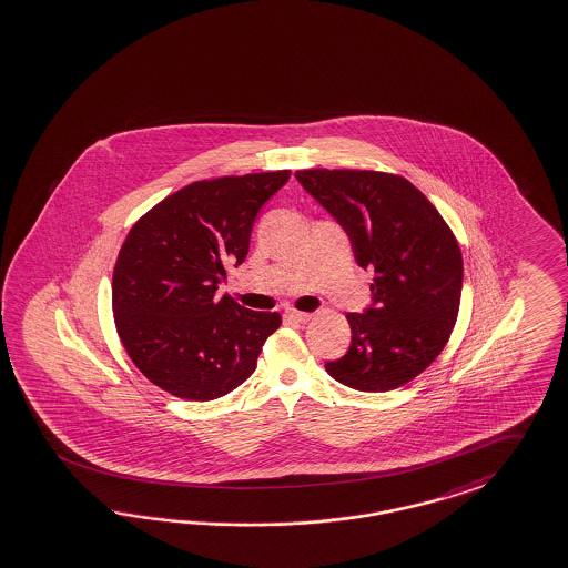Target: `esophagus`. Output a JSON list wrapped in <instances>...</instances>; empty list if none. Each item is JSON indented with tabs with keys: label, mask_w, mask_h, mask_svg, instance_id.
<instances>
[{
	"label": "esophagus",
	"mask_w": 568,
	"mask_h": 568,
	"mask_svg": "<svg viewBox=\"0 0 568 568\" xmlns=\"http://www.w3.org/2000/svg\"><path fill=\"white\" fill-rule=\"evenodd\" d=\"M286 315L294 320V322H298V324H305V322H310L312 320V314H305V312H296V310H288Z\"/></svg>",
	"instance_id": "1"
}]
</instances>
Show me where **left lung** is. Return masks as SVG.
I'll use <instances>...</instances> for the list:
<instances>
[{
  "instance_id": "obj_1",
  "label": "left lung",
  "mask_w": 568,
  "mask_h": 568,
  "mask_svg": "<svg viewBox=\"0 0 568 568\" xmlns=\"http://www.w3.org/2000/svg\"><path fill=\"white\" fill-rule=\"evenodd\" d=\"M298 183L347 232L357 265L373 270L377 307L347 314L349 352L326 373L357 392H389L440 356L462 303L459 242L436 206L392 172L296 170Z\"/></svg>"
}]
</instances>
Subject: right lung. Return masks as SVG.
Instances as JSON below:
<instances>
[{"instance_id": "right-lung-1", "label": "right lung", "mask_w": 568, "mask_h": 568, "mask_svg": "<svg viewBox=\"0 0 568 568\" xmlns=\"http://www.w3.org/2000/svg\"><path fill=\"white\" fill-rule=\"evenodd\" d=\"M288 179L291 170H275L195 181L128 232L113 267V320L128 356L160 389L209 402L253 375L282 315L216 291L246 258L256 212Z\"/></svg>"}]
</instances>
